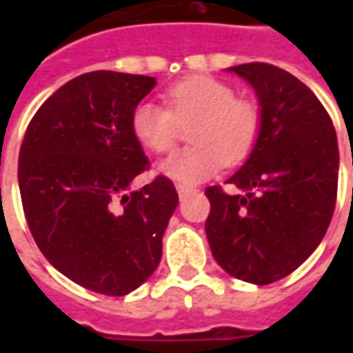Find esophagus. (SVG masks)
<instances>
[{"label": "esophagus", "mask_w": 353, "mask_h": 353, "mask_svg": "<svg viewBox=\"0 0 353 353\" xmlns=\"http://www.w3.org/2000/svg\"><path fill=\"white\" fill-rule=\"evenodd\" d=\"M177 194H179V199H183L185 194H189L192 191V187H187V185H177Z\"/></svg>", "instance_id": "34e87169"}]
</instances>
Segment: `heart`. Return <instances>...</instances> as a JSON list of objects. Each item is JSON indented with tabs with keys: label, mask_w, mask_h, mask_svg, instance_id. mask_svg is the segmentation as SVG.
<instances>
[{
	"label": "heart",
	"mask_w": 353,
	"mask_h": 353,
	"mask_svg": "<svg viewBox=\"0 0 353 353\" xmlns=\"http://www.w3.org/2000/svg\"><path fill=\"white\" fill-rule=\"evenodd\" d=\"M166 108L139 101L132 111V132L141 145L157 154L170 153L179 138V126L191 124V147L172 154L161 172L177 183H199L214 176L223 162L244 161L261 128L255 103L234 98L227 83L212 75H189L164 92Z\"/></svg>",
	"instance_id": "heart-1"
}]
</instances>
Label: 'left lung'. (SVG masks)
<instances>
[{
	"label": "left lung",
	"instance_id": "left-lung-1",
	"mask_svg": "<svg viewBox=\"0 0 353 353\" xmlns=\"http://www.w3.org/2000/svg\"><path fill=\"white\" fill-rule=\"evenodd\" d=\"M227 72L255 90L261 128L227 179L244 194L206 189V236L225 272L266 285L299 268L325 236L339 183L336 132L316 94L285 70L252 62Z\"/></svg>",
	"mask_w": 353,
	"mask_h": 353
}]
</instances>
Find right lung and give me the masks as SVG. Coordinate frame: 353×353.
I'll return each mask as SVG.
<instances>
[{"mask_svg": "<svg viewBox=\"0 0 353 353\" xmlns=\"http://www.w3.org/2000/svg\"><path fill=\"white\" fill-rule=\"evenodd\" d=\"M154 77L90 72L37 109L20 147L19 187L28 227L50 265L85 289L123 296L157 270L177 192L149 168L132 111Z\"/></svg>", "mask_w": 353, "mask_h": 353, "instance_id": "right-lung-1", "label": "right lung"}]
</instances>
